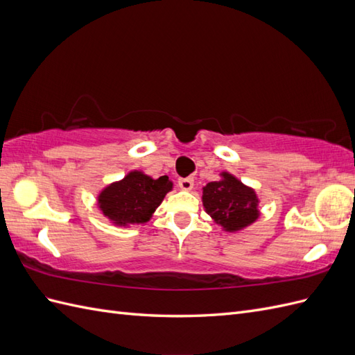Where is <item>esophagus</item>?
I'll use <instances>...</instances> for the list:
<instances>
[{
	"label": "esophagus",
	"instance_id": "esophagus-1",
	"mask_svg": "<svg viewBox=\"0 0 355 355\" xmlns=\"http://www.w3.org/2000/svg\"><path fill=\"white\" fill-rule=\"evenodd\" d=\"M178 185H179L180 189L191 191L192 188H194V179H192V178H180L178 180Z\"/></svg>",
	"mask_w": 355,
	"mask_h": 355
}]
</instances>
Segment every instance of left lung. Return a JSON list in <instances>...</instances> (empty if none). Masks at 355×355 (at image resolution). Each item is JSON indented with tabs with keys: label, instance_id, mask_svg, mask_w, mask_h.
<instances>
[{
	"label": "left lung",
	"instance_id": "1",
	"mask_svg": "<svg viewBox=\"0 0 355 355\" xmlns=\"http://www.w3.org/2000/svg\"><path fill=\"white\" fill-rule=\"evenodd\" d=\"M222 180L210 182L202 188V204L206 211L227 231H239L259 216L257 198L252 188L243 185L230 173Z\"/></svg>",
	"mask_w": 355,
	"mask_h": 355
}]
</instances>
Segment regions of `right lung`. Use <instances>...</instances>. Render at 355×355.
Instances as JSON below:
<instances>
[{
    "label": "right lung",
    "instance_id": "obj_1",
    "mask_svg": "<svg viewBox=\"0 0 355 355\" xmlns=\"http://www.w3.org/2000/svg\"><path fill=\"white\" fill-rule=\"evenodd\" d=\"M171 188L173 184L167 176L153 179L142 171H132L101 192L99 207L116 225L144 223Z\"/></svg>",
    "mask_w": 355,
    "mask_h": 355
}]
</instances>
